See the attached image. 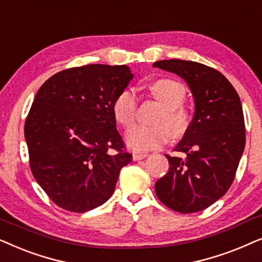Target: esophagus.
<instances>
[{"label":"esophagus","mask_w":262,"mask_h":262,"mask_svg":"<svg viewBox=\"0 0 262 262\" xmlns=\"http://www.w3.org/2000/svg\"><path fill=\"white\" fill-rule=\"evenodd\" d=\"M147 155L146 153H134L133 155V160L134 162H138V160H141V159H145Z\"/></svg>","instance_id":"34e87169"}]
</instances>
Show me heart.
<instances>
[{
	"label": "heart",
	"mask_w": 262,
	"mask_h": 262,
	"mask_svg": "<svg viewBox=\"0 0 262 262\" xmlns=\"http://www.w3.org/2000/svg\"><path fill=\"white\" fill-rule=\"evenodd\" d=\"M149 91L164 105V110L157 117L159 124H137L125 132L124 142L137 152H146L158 148L169 140L170 135L179 137L189 125V113L182 106L186 90L182 83L171 79L157 80ZM138 98L133 90H123L118 93L113 104L114 116L118 123L128 127L135 121Z\"/></svg>",
	"instance_id": "1"
}]
</instances>
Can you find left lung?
<instances>
[{"instance_id":"left-lung-1","label":"left lung","mask_w":262,"mask_h":262,"mask_svg":"<svg viewBox=\"0 0 262 262\" xmlns=\"http://www.w3.org/2000/svg\"><path fill=\"white\" fill-rule=\"evenodd\" d=\"M153 67L187 82L194 116L182 140L166 156L169 170L156 182L164 205L180 213L202 211L231 186L246 146L245 117L236 90L222 73L193 61L163 60Z\"/></svg>"}]
</instances>
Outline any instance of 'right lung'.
Here are the masks:
<instances>
[{"mask_svg": "<svg viewBox=\"0 0 262 262\" xmlns=\"http://www.w3.org/2000/svg\"><path fill=\"white\" fill-rule=\"evenodd\" d=\"M133 76L127 66L89 64L57 73L38 90L25 122L30 166L63 210L82 213L103 205L130 163L113 104ZM111 148L118 153L110 155Z\"/></svg>", "mask_w": 262, "mask_h": 262, "instance_id": "1", "label": "right lung"}]
</instances>
